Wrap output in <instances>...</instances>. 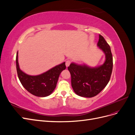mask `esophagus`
Returning a JSON list of instances; mask_svg holds the SVG:
<instances>
[{
	"mask_svg": "<svg viewBox=\"0 0 135 135\" xmlns=\"http://www.w3.org/2000/svg\"><path fill=\"white\" fill-rule=\"evenodd\" d=\"M71 63V61L70 60H67L66 61V64H65V65H66V66L68 68V66H69V65H70Z\"/></svg>",
	"mask_w": 135,
	"mask_h": 135,
	"instance_id": "esophagus-1",
	"label": "esophagus"
}]
</instances>
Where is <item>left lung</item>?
<instances>
[{"mask_svg":"<svg viewBox=\"0 0 135 135\" xmlns=\"http://www.w3.org/2000/svg\"><path fill=\"white\" fill-rule=\"evenodd\" d=\"M97 47L105 55L103 65L96 67L72 62L68 69L71 77V86L74 92L81 97H92L107 86L113 70L111 49L103 36L99 35Z\"/></svg>","mask_w":135,"mask_h":135,"instance_id":"obj_1","label":"left lung"}]
</instances>
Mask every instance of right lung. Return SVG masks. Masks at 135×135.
Segmentation results:
<instances>
[{
    "instance_id": "right-lung-1",
    "label": "right lung",
    "mask_w": 135,
    "mask_h": 135,
    "mask_svg": "<svg viewBox=\"0 0 135 135\" xmlns=\"http://www.w3.org/2000/svg\"><path fill=\"white\" fill-rule=\"evenodd\" d=\"M16 62L18 77L23 87L32 95L40 97H47L54 92L60 74L66 69L64 62L40 75H30L20 69L18 52L16 55Z\"/></svg>"
}]
</instances>
